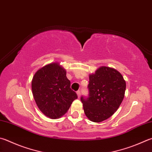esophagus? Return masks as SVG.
Here are the masks:
<instances>
[{
    "label": "esophagus",
    "mask_w": 152,
    "mask_h": 152,
    "mask_svg": "<svg viewBox=\"0 0 152 152\" xmlns=\"http://www.w3.org/2000/svg\"><path fill=\"white\" fill-rule=\"evenodd\" d=\"M76 94H77V95H78V98L80 97L81 93H80V91H77V92H76Z\"/></svg>",
    "instance_id": "34e87169"
}]
</instances>
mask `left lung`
Here are the masks:
<instances>
[{"instance_id":"left-lung-1","label":"left lung","mask_w":152,"mask_h":152,"mask_svg":"<svg viewBox=\"0 0 152 152\" xmlns=\"http://www.w3.org/2000/svg\"><path fill=\"white\" fill-rule=\"evenodd\" d=\"M88 96H82L84 113L94 122H101L114 114L124 98L126 82L119 72L102 66L89 77Z\"/></svg>"}]
</instances>
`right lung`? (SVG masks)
I'll return each instance as SVG.
<instances>
[{
	"label": "right lung",
	"instance_id": "right-lung-1",
	"mask_svg": "<svg viewBox=\"0 0 152 152\" xmlns=\"http://www.w3.org/2000/svg\"><path fill=\"white\" fill-rule=\"evenodd\" d=\"M66 75L64 68L52 63L38 70L32 78V90L36 103L40 111L52 119L64 115L78 98Z\"/></svg>",
	"mask_w": 152,
	"mask_h": 152
}]
</instances>
